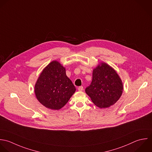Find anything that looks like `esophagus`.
I'll use <instances>...</instances> for the list:
<instances>
[{
  "label": "esophagus",
  "mask_w": 152,
  "mask_h": 152,
  "mask_svg": "<svg viewBox=\"0 0 152 152\" xmlns=\"http://www.w3.org/2000/svg\"><path fill=\"white\" fill-rule=\"evenodd\" d=\"M77 89H78L79 91H82L83 89V87L82 86H79V87H78Z\"/></svg>",
  "instance_id": "esophagus-1"
}]
</instances>
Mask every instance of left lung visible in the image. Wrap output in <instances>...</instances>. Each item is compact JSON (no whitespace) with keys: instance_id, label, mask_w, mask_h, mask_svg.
Instances as JSON below:
<instances>
[{"instance_id":"obj_1","label":"left lung","mask_w":152,"mask_h":152,"mask_svg":"<svg viewBox=\"0 0 152 152\" xmlns=\"http://www.w3.org/2000/svg\"><path fill=\"white\" fill-rule=\"evenodd\" d=\"M123 91V83L120 77L111 66L104 62L93 70L92 82L85 89L93 103L100 108L115 104Z\"/></svg>"}]
</instances>
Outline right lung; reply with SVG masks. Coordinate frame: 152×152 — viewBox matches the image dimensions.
<instances>
[{"instance_id": "1", "label": "right lung", "mask_w": 152, "mask_h": 152, "mask_svg": "<svg viewBox=\"0 0 152 152\" xmlns=\"http://www.w3.org/2000/svg\"><path fill=\"white\" fill-rule=\"evenodd\" d=\"M76 91L66 69L56 60L50 62L40 73L34 87L38 101L45 107L58 110L63 107Z\"/></svg>"}]
</instances>
